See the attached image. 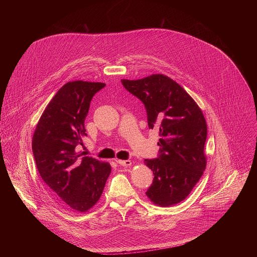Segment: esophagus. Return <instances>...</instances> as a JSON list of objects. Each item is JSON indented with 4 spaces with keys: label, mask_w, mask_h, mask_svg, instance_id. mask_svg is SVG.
<instances>
[{
    "label": "esophagus",
    "mask_w": 257,
    "mask_h": 257,
    "mask_svg": "<svg viewBox=\"0 0 257 257\" xmlns=\"http://www.w3.org/2000/svg\"><path fill=\"white\" fill-rule=\"evenodd\" d=\"M116 161V163L117 164H119L120 166H123V167H129V166H131V161L130 160H127V161H123V160H115Z\"/></svg>",
    "instance_id": "obj_1"
}]
</instances>
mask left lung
Listing matches in <instances>:
<instances>
[{"label": "left lung", "mask_w": 257, "mask_h": 257, "mask_svg": "<svg viewBox=\"0 0 257 257\" xmlns=\"http://www.w3.org/2000/svg\"><path fill=\"white\" fill-rule=\"evenodd\" d=\"M146 109L150 129L159 131L157 159L144 160L154 181L146 195L160 206L184 200L206 166V122L193 98L176 81L163 74L138 80H121Z\"/></svg>", "instance_id": "8db88e82"}]
</instances>
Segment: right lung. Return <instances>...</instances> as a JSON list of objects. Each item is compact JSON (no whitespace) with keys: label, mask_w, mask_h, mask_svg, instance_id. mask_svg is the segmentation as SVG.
Masks as SVG:
<instances>
[{"label":"right lung","mask_w":257,"mask_h":257,"mask_svg":"<svg viewBox=\"0 0 257 257\" xmlns=\"http://www.w3.org/2000/svg\"><path fill=\"white\" fill-rule=\"evenodd\" d=\"M105 86L77 80L63 85L47 105L32 138L36 168L52 196L67 209L87 211L99 199L111 166L78 154L93 95Z\"/></svg>","instance_id":"right-lung-1"}]
</instances>
